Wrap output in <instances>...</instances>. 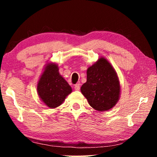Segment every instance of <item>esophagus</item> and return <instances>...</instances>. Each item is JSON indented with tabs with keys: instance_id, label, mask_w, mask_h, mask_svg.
<instances>
[{
	"instance_id": "1",
	"label": "esophagus",
	"mask_w": 157,
	"mask_h": 157,
	"mask_svg": "<svg viewBox=\"0 0 157 157\" xmlns=\"http://www.w3.org/2000/svg\"><path fill=\"white\" fill-rule=\"evenodd\" d=\"M74 89H75V91H79V89H80V84H75V86H74Z\"/></svg>"
}]
</instances>
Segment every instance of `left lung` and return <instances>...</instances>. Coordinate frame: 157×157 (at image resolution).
I'll return each mask as SVG.
<instances>
[{"instance_id": "left-lung-1", "label": "left lung", "mask_w": 157, "mask_h": 157, "mask_svg": "<svg viewBox=\"0 0 157 157\" xmlns=\"http://www.w3.org/2000/svg\"><path fill=\"white\" fill-rule=\"evenodd\" d=\"M81 92L89 104L98 111H105L116 105L121 95V85L115 69L101 57L86 71V82Z\"/></svg>"}]
</instances>
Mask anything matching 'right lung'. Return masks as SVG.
<instances>
[{"label": "right lung", "mask_w": 157, "mask_h": 157, "mask_svg": "<svg viewBox=\"0 0 157 157\" xmlns=\"http://www.w3.org/2000/svg\"><path fill=\"white\" fill-rule=\"evenodd\" d=\"M36 89L42 102L50 109L59 107L72 92V88L59 74L58 65L52 62L46 63Z\"/></svg>", "instance_id": "obj_1"}]
</instances>
